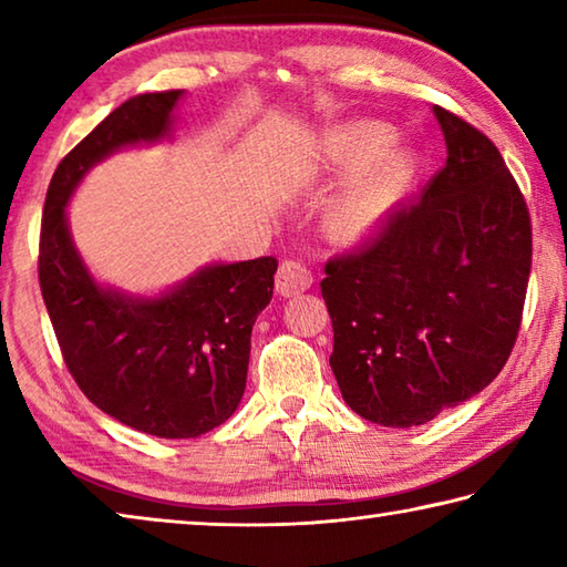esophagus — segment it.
Listing matches in <instances>:
<instances>
[{
    "mask_svg": "<svg viewBox=\"0 0 567 567\" xmlns=\"http://www.w3.org/2000/svg\"><path fill=\"white\" fill-rule=\"evenodd\" d=\"M310 285H312V272L297 260H285L275 275V290L282 297L300 295L305 290H310Z\"/></svg>",
    "mask_w": 567,
    "mask_h": 567,
    "instance_id": "34e87169",
    "label": "esophagus"
}]
</instances>
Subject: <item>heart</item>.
Segmentation results:
<instances>
[{
  "instance_id": "obj_1",
  "label": "heart",
  "mask_w": 567,
  "mask_h": 567,
  "mask_svg": "<svg viewBox=\"0 0 567 567\" xmlns=\"http://www.w3.org/2000/svg\"><path fill=\"white\" fill-rule=\"evenodd\" d=\"M305 172L310 179L344 177L324 209V223L342 239H364L410 195L420 175V152L392 137L388 122L350 120L322 134Z\"/></svg>"
}]
</instances>
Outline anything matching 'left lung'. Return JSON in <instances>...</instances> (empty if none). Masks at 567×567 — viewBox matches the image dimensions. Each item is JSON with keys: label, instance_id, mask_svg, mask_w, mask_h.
<instances>
[{"label": "left lung", "instance_id": "8db88e82", "mask_svg": "<svg viewBox=\"0 0 567 567\" xmlns=\"http://www.w3.org/2000/svg\"><path fill=\"white\" fill-rule=\"evenodd\" d=\"M433 114L445 167L322 280L342 400L385 427L425 425L491 385L530 277V217L501 152L453 112Z\"/></svg>", "mask_w": 567, "mask_h": 567}]
</instances>
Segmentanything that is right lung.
I'll return each mask as SVG.
<instances>
[{"label": "right lung", "instance_id": "obj_1", "mask_svg": "<svg viewBox=\"0 0 567 567\" xmlns=\"http://www.w3.org/2000/svg\"><path fill=\"white\" fill-rule=\"evenodd\" d=\"M182 97L185 90L147 92L110 112L56 167L40 237L42 297L76 385L122 425L167 440L199 437L233 417L277 260L213 262L155 295L127 292L94 277L66 207L114 152L175 140Z\"/></svg>", "mask_w": 567, "mask_h": 567}]
</instances>
